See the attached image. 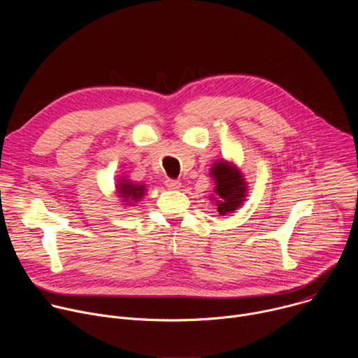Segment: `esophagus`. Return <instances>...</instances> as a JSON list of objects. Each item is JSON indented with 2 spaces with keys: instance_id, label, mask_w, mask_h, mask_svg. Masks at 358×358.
Here are the masks:
<instances>
[{
  "instance_id": "1",
  "label": "esophagus",
  "mask_w": 358,
  "mask_h": 358,
  "mask_svg": "<svg viewBox=\"0 0 358 358\" xmlns=\"http://www.w3.org/2000/svg\"><path fill=\"white\" fill-rule=\"evenodd\" d=\"M166 185H167V188H170V189H178V188L181 187V182H180L178 180L167 178V180H166Z\"/></svg>"
}]
</instances>
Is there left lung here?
Here are the masks:
<instances>
[{
    "mask_svg": "<svg viewBox=\"0 0 358 358\" xmlns=\"http://www.w3.org/2000/svg\"><path fill=\"white\" fill-rule=\"evenodd\" d=\"M211 176L215 180L217 210L220 215H227L242 206L248 194V182L239 169L225 160L217 162L211 169ZM217 198V196H215Z\"/></svg>",
    "mask_w": 358,
    "mask_h": 358,
    "instance_id": "1",
    "label": "left lung"
}]
</instances>
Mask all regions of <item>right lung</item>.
<instances>
[{"label":"right lung","instance_id":"add662e5","mask_svg":"<svg viewBox=\"0 0 358 358\" xmlns=\"http://www.w3.org/2000/svg\"><path fill=\"white\" fill-rule=\"evenodd\" d=\"M117 194L124 202L123 206L133 207V203L140 201L145 194V185L143 184H134L133 181L127 180V177H120L116 184Z\"/></svg>","mask_w":358,"mask_h":358}]
</instances>
